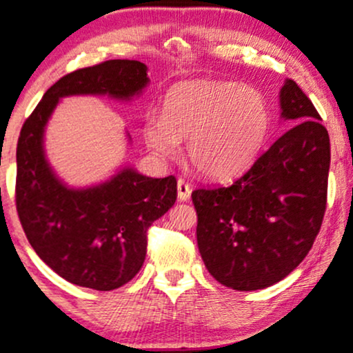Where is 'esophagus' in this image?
I'll return each instance as SVG.
<instances>
[{"label":"esophagus","instance_id":"esophagus-1","mask_svg":"<svg viewBox=\"0 0 353 353\" xmlns=\"http://www.w3.org/2000/svg\"><path fill=\"white\" fill-rule=\"evenodd\" d=\"M191 192H192L191 184L185 183L184 179L177 181V197H179V201H188L189 197H191Z\"/></svg>","mask_w":353,"mask_h":353}]
</instances>
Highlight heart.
<instances>
[{"mask_svg":"<svg viewBox=\"0 0 353 353\" xmlns=\"http://www.w3.org/2000/svg\"><path fill=\"white\" fill-rule=\"evenodd\" d=\"M270 103L261 92L224 80L176 85L164 112L144 122V141L159 159L174 156L185 139V159L209 179H228L245 170L266 141Z\"/></svg>","mask_w":353,"mask_h":353,"instance_id":"obj_1","label":"heart"}]
</instances>
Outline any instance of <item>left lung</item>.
Segmentation results:
<instances>
[{"label": "left lung", "instance_id": "1", "mask_svg": "<svg viewBox=\"0 0 353 353\" xmlns=\"http://www.w3.org/2000/svg\"><path fill=\"white\" fill-rule=\"evenodd\" d=\"M280 107L293 127L246 174L192 192L201 258L214 280L238 292L288 276L312 250L327 206V129L293 80L281 87Z\"/></svg>", "mask_w": 353, "mask_h": 353}]
</instances>
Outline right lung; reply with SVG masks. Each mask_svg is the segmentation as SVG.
Segmentation results:
<instances>
[{"instance_id": "right-lung-1", "label": "right lung", "mask_w": 353, "mask_h": 353, "mask_svg": "<svg viewBox=\"0 0 353 353\" xmlns=\"http://www.w3.org/2000/svg\"><path fill=\"white\" fill-rule=\"evenodd\" d=\"M147 85V67L137 60L75 70L45 92L19 132V221L38 256L73 285L110 292L129 283L144 265L147 230L176 203L177 181L154 179L123 165L103 183L70 188L46 159V123L63 97L108 95L130 102Z\"/></svg>"}]
</instances>
